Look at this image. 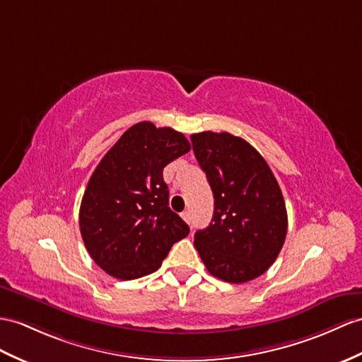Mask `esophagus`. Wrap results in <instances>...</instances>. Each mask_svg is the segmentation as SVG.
<instances>
[{"label": "esophagus", "mask_w": 362, "mask_h": 362, "mask_svg": "<svg viewBox=\"0 0 362 362\" xmlns=\"http://www.w3.org/2000/svg\"><path fill=\"white\" fill-rule=\"evenodd\" d=\"M181 218H182L184 221H186L187 224H190V214H189L187 210H186V211H182V214H181Z\"/></svg>", "instance_id": "34e87169"}]
</instances>
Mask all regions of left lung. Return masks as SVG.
I'll return each instance as SVG.
<instances>
[{
  "mask_svg": "<svg viewBox=\"0 0 362 362\" xmlns=\"http://www.w3.org/2000/svg\"><path fill=\"white\" fill-rule=\"evenodd\" d=\"M190 139L215 198L214 218L195 233V247L211 275L247 283L267 272L284 245L283 193L266 160L245 139L227 132H201Z\"/></svg>",
  "mask_w": 362,
  "mask_h": 362,
  "instance_id": "8db88e82",
  "label": "left lung"
}]
</instances>
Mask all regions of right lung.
<instances>
[{"label": "right lung", "mask_w": 362, "mask_h": 362, "mask_svg": "<svg viewBox=\"0 0 362 362\" xmlns=\"http://www.w3.org/2000/svg\"><path fill=\"white\" fill-rule=\"evenodd\" d=\"M189 151L181 132L143 121L96 165L79 207V230L92 259L110 276L148 275L189 235V226L169 207L163 180L164 167Z\"/></svg>", "instance_id": "obj_1"}]
</instances>
